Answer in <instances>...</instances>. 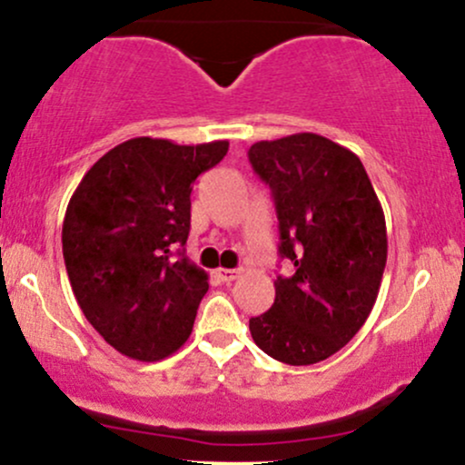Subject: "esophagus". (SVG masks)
<instances>
[{"instance_id":"obj_1","label":"esophagus","mask_w":465,"mask_h":465,"mask_svg":"<svg viewBox=\"0 0 465 465\" xmlns=\"http://www.w3.org/2000/svg\"><path fill=\"white\" fill-rule=\"evenodd\" d=\"M238 275H240V271H236V269H218L216 271V277L221 282H233Z\"/></svg>"}]
</instances>
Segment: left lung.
Returning <instances> with one entry per match:
<instances>
[{"instance_id":"1","label":"left lung","mask_w":465,"mask_h":465,"mask_svg":"<svg viewBox=\"0 0 465 465\" xmlns=\"http://www.w3.org/2000/svg\"><path fill=\"white\" fill-rule=\"evenodd\" d=\"M271 188L280 255L275 302L249 319L255 345L286 365H312L343 348L370 317L387 264L381 201L361 159L317 133H295L249 148Z\"/></svg>"}]
</instances>
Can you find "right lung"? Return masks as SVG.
I'll list each match as a JSON object with an SVG mask.
<instances>
[{
    "label": "right lung",
    "instance_id": "add662e5",
    "mask_svg": "<svg viewBox=\"0 0 465 465\" xmlns=\"http://www.w3.org/2000/svg\"><path fill=\"white\" fill-rule=\"evenodd\" d=\"M229 142L179 146L135 137L87 170L63 221V258L87 322L135 361H159L188 341L207 273L185 258L192 183Z\"/></svg>",
    "mask_w": 465,
    "mask_h": 465
}]
</instances>
